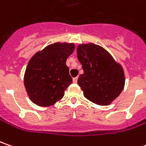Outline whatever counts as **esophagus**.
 <instances>
[{
    "label": "esophagus",
    "mask_w": 146,
    "mask_h": 146,
    "mask_svg": "<svg viewBox=\"0 0 146 146\" xmlns=\"http://www.w3.org/2000/svg\"><path fill=\"white\" fill-rule=\"evenodd\" d=\"M73 83H77V82H78V78H73Z\"/></svg>",
    "instance_id": "obj_1"
}]
</instances>
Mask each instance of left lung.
<instances>
[{
    "instance_id": "1",
    "label": "left lung",
    "mask_w": 146,
    "mask_h": 146,
    "mask_svg": "<svg viewBox=\"0 0 146 146\" xmlns=\"http://www.w3.org/2000/svg\"><path fill=\"white\" fill-rule=\"evenodd\" d=\"M77 55L84 71L78 84L85 98L101 106L112 103L124 87L125 77L121 64L106 49L94 43L78 45Z\"/></svg>"
}]
</instances>
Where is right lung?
<instances>
[{"mask_svg":"<svg viewBox=\"0 0 146 146\" xmlns=\"http://www.w3.org/2000/svg\"><path fill=\"white\" fill-rule=\"evenodd\" d=\"M73 43H55L36 52L28 62L24 86L28 96L39 107H49L63 98L73 80L66 65Z\"/></svg>","mask_w":146,"mask_h":146,"instance_id":"1","label":"right lung"}]
</instances>
